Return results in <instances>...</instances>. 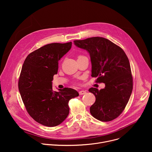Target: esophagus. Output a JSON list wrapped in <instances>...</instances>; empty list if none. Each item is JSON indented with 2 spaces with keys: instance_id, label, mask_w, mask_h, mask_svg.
<instances>
[{
  "instance_id": "1",
  "label": "esophagus",
  "mask_w": 152,
  "mask_h": 152,
  "mask_svg": "<svg viewBox=\"0 0 152 152\" xmlns=\"http://www.w3.org/2000/svg\"><path fill=\"white\" fill-rule=\"evenodd\" d=\"M85 93H86V91H85V90H81L79 92V95H83V94H85Z\"/></svg>"
}]
</instances>
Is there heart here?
Here are the masks:
<instances>
[{"instance_id": "1", "label": "heart", "mask_w": 152, "mask_h": 152, "mask_svg": "<svg viewBox=\"0 0 152 152\" xmlns=\"http://www.w3.org/2000/svg\"><path fill=\"white\" fill-rule=\"evenodd\" d=\"M81 56H79V57H78V58H79V57H81Z\"/></svg>"}]
</instances>
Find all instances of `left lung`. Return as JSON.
Here are the masks:
<instances>
[{"mask_svg":"<svg viewBox=\"0 0 152 152\" xmlns=\"http://www.w3.org/2000/svg\"><path fill=\"white\" fill-rule=\"evenodd\" d=\"M77 47L86 50L90 56L91 76L105 87L89 91L96 97L90 107V113L102 121H110L118 117L124 110L133 89L131 66L123 50L110 40L103 37H91L75 40Z\"/></svg>","mask_w":152,"mask_h":152,"instance_id":"left-lung-1","label":"left lung"}]
</instances>
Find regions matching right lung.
Instances as JSON below:
<instances>
[{"label": "right lung", "instance_id": "right-lung-1", "mask_svg": "<svg viewBox=\"0 0 152 152\" xmlns=\"http://www.w3.org/2000/svg\"><path fill=\"white\" fill-rule=\"evenodd\" d=\"M72 42L51 43L28 55L18 80V90L26 109L37 122L48 127L60 124L69 114V100L79 96L70 88L52 90L58 61L71 49Z\"/></svg>", "mask_w": 152, "mask_h": 152}]
</instances>
